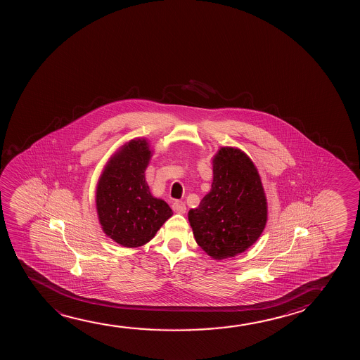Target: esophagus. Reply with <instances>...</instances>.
<instances>
[{"label": "esophagus", "instance_id": "esophagus-1", "mask_svg": "<svg viewBox=\"0 0 360 360\" xmlns=\"http://www.w3.org/2000/svg\"><path fill=\"white\" fill-rule=\"evenodd\" d=\"M173 210L174 212H178V214H184L186 210H187V207H186V204L184 202H181V200H176V202H173Z\"/></svg>", "mask_w": 360, "mask_h": 360}]
</instances>
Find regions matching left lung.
I'll return each instance as SVG.
<instances>
[{"instance_id":"obj_1","label":"left lung","mask_w":360,"mask_h":360,"mask_svg":"<svg viewBox=\"0 0 360 360\" xmlns=\"http://www.w3.org/2000/svg\"><path fill=\"white\" fill-rule=\"evenodd\" d=\"M268 217L259 173L240 148H221L212 160L210 192L188 220L198 245L214 259L235 257L255 243Z\"/></svg>"}]
</instances>
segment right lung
I'll return each instance as SVG.
<instances>
[{"instance_id":"add662e5","label":"right lung","mask_w":360,"mask_h":360,"mask_svg":"<svg viewBox=\"0 0 360 360\" xmlns=\"http://www.w3.org/2000/svg\"><path fill=\"white\" fill-rule=\"evenodd\" d=\"M153 156L145 139H134L110 158L99 177L96 207L102 230L129 248L151 241L172 209L150 193L145 171Z\"/></svg>"}]
</instances>
